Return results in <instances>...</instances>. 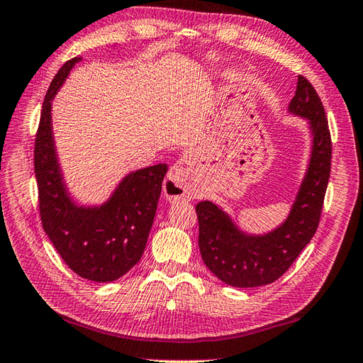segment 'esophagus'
Instances as JSON below:
<instances>
[{
    "label": "esophagus",
    "mask_w": 363,
    "mask_h": 363,
    "mask_svg": "<svg viewBox=\"0 0 363 363\" xmlns=\"http://www.w3.org/2000/svg\"><path fill=\"white\" fill-rule=\"evenodd\" d=\"M164 196L171 200V202H177V200H191L194 199V188H192L191 177L188 169L182 164H174L164 179L163 183Z\"/></svg>",
    "instance_id": "34e87169"
}]
</instances>
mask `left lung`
I'll return each mask as SVG.
<instances>
[{"label": "left lung", "instance_id": "8db88e82", "mask_svg": "<svg viewBox=\"0 0 363 363\" xmlns=\"http://www.w3.org/2000/svg\"><path fill=\"white\" fill-rule=\"evenodd\" d=\"M295 115L309 119L313 135L311 164L287 220L265 236H245L219 206L199 202V248L206 267L225 284L257 287L283 277L318 228L331 175L333 141L320 96L304 76L289 104Z\"/></svg>", "mask_w": 363, "mask_h": 363}]
</instances>
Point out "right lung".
<instances>
[{
    "label": "right lung",
    "mask_w": 363,
    "mask_h": 363,
    "mask_svg": "<svg viewBox=\"0 0 363 363\" xmlns=\"http://www.w3.org/2000/svg\"><path fill=\"white\" fill-rule=\"evenodd\" d=\"M80 59L65 62L48 88L34 144L38 211L43 230L68 267L85 279L108 283L138 264L154 223L167 164L127 175L101 208H77L67 196L51 133V99Z\"/></svg>",
    "instance_id": "1"
}]
</instances>
